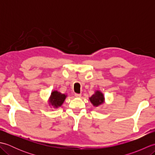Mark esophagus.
Here are the masks:
<instances>
[{"label": "esophagus", "mask_w": 155, "mask_h": 155, "mask_svg": "<svg viewBox=\"0 0 155 155\" xmlns=\"http://www.w3.org/2000/svg\"><path fill=\"white\" fill-rule=\"evenodd\" d=\"M74 96H75L76 97H77V98H80V97H81V94H78V93H75V94H74Z\"/></svg>", "instance_id": "obj_1"}]
</instances>
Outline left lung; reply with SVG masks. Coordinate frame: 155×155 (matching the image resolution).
Listing matches in <instances>:
<instances>
[{
    "instance_id": "obj_1",
    "label": "left lung",
    "mask_w": 155,
    "mask_h": 155,
    "mask_svg": "<svg viewBox=\"0 0 155 155\" xmlns=\"http://www.w3.org/2000/svg\"><path fill=\"white\" fill-rule=\"evenodd\" d=\"M89 99L91 103L95 107L99 106L100 104H103L104 102V97L103 96V94L98 91H96V93L92 95L89 98Z\"/></svg>"
}]
</instances>
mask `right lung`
Segmentation results:
<instances>
[{
    "instance_id": "obj_1",
    "label": "right lung",
    "mask_w": 155,
    "mask_h": 155,
    "mask_svg": "<svg viewBox=\"0 0 155 155\" xmlns=\"http://www.w3.org/2000/svg\"><path fill=\"white\" fill-rule=\"evenodd\" d=\"M66 97L67 96L64 94H62L57 91H54L51 93L49 103L54 108H57L61 106Z\"/></svg>"
}]
</instances>
